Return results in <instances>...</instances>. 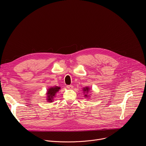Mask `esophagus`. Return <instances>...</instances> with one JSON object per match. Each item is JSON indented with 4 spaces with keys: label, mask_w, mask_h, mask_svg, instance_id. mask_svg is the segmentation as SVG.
<instances>
[{
    "label": "esophagus",
    "mask_w": 146,
    "mask_h": 146,
    "mask_svg": "<svg viewBox=\"0 0 146 146\" xmlns=\"http://www.w3.org/2000/svg\"><path fill=\"white\" fill-rule=\"evenodd\" d=\"M66 87H67V88H68V89H69V90L72 89V88H73V87L72 85H68V86H67Z\"/></svg>",
    "instance_id": "esophagus-1"
}]
</instances>
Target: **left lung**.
<instances>
[{
	"mask_svg": "<svg viewBox=\"0 0 146 146\" xmlns=\"http://www.w3.org/2000/svg\"><path fill=\"white\" fill-rule=\"evenodd\" d=\"M90 90V88L88 87H86V88H83V91H84V92H88V91ZM85 96H87V94L85 95Z\"/></svg>",
	"mask_w": 146,
	"mask_h": 146,
	"instance_id": "left-lung-1",
	"label": "left lung"
}]
</instances>
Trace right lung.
<instances>
[{
  "label": "right lung",
  "mask_w": 146,
  "mask_h": 146,
  "mask_svg": "<svg viewBox=\"0 0 146 146\" xmlns=\"http://www.w3.org/2000/svg\"><path fill=\"white\" fill-rule=\"evenodd\" d=\"M60 89V87H51L48 89L47 90V100L49 102H52L53 101L54 98L55 96V94L57 93V92L59 91V90Z\"/></svg>",
  "instance_id": "add662e5"
}]
</instances>
